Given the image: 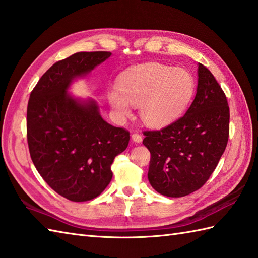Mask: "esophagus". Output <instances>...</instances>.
<instances>
[{
  "instance_id": "1",
  "label": "esophagus",
  "mask_w": 258,
  "mask_h": 258,
  "mask_svg": "<svg viewBox=\"0 0 258 258\" xmlns=\"http://www.w3.org/2000/svg\"><path fill=\"white\" fill-rule=\"evenodd\" d=\"M132 140L135 142V143H141V142L143 141V138H142L141 134L134 133V134H132Z\"/></svg>"
}]
</instances>
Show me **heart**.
<instances>
[{
	"mask_svg": "<svg viewBox=\"0 0 258 258\" xmlns=\"http://www.w3.org/2000/svg\"><path fill=\"white\" fill-rule=\"evenodd\" d=\"M116 86L119 93H107L115 116H131L130 104L140 106L142 122L152 128L165 127L178 119L195 93V80L187 70L162 63H146L124 71Z\"/></svg>",
	"mask_w": 258,
	"mask_h": 258,
	"instance_id": "heart-1",
	"label": "heart"
}]
</instances>
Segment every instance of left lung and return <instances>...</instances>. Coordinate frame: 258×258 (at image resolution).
<instances>
[{
    "label": "left lung",
    "mask_w": 258,
    "mask_h": 258,
    "mask_svg": "<svg viewBox=\"0 0 258 258\" xmlns=\"http://www.w3.org/2000/svg\"><path fill=\"white\" fill-rule=\"evenodd\" d=\"M151 153L152 187L168 197H183L210 178L226 149L229 106L221 85L203 64L193 103L182 117L158 131H145Z\"/></svg>",
    "instance_id": "obj_1"
}]
</instances>
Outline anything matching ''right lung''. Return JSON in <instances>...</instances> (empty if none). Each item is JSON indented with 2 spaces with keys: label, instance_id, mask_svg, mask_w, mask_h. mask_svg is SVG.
<instances>
[{
  "label": "right lung",
  "instance_id": "right-lung-1",
  "mask_svg": "<svg viewBox=\"0 0 258 258\" xmlns=\"http://www.w3.org/2000/svg\"><path fill=\"white\" fill-rule=\"evenodd\" d=\"M79 52L54 63L31 92L26 138L32 162L50 187L72 202L95 199L113 176L114 158L126 150L130 132L105 122L95 102L68 94L75 78L111 56Z\"/></svg>",
  "mask_w": 258,
  "mask_h": 258
}]
</instances>
